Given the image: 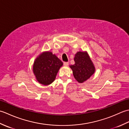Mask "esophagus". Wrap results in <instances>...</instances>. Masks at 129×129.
<instances>
[{
	"label": "esophagus",
	"instance_id": "1",
	"mask_svg": "<svg viewBox=\"0 0 129 129\" xmlns=\"http://www.w3.org/2000/svg\"><path fill=\"white\" fill-rule=\"evenodd\" d=\"M64 65L65 67H68L69 65V62H64Z\"/></svg>",
	"mask_w": 129,
	"mask_h": 129
}]
</instances>
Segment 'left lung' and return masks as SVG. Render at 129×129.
I'll use <instances>...</instances> for the list:
<instances>
[{
  "label": "left lung",
  "mask_w": 129,
  "mask_h": 129,
  "mask_svg": "<svg viewBox=\"0 0 129 129\" xmlns=\"http://www.w3.org/2000/svg\"><path fill=\"white\" fill-rule=\"evenodd\" d=\"M75 64L70 65L74 77L80 83H83L94 74L95 68L86 51H78L75 55Z\"/></svg>",
  "instance_id": "8db88e82"
}]
</instances>
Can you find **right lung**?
Wrapping results in <instances>:
<instances>
[{"label":"right lung","instance_id":"1","mask_svg":"<svg viewBox=\"0 0 129 129\" xmlns=\"http://www.w3.org/2000/svg\"><path fill=\"white\" fill-rule=\"evenodd\" d=\"M62 65V62L51 51H43L34 61L33 72L40 84L48 85L55 80Z\"/></svg>","mask_w":129,"mask_h":129}]
</instances>
